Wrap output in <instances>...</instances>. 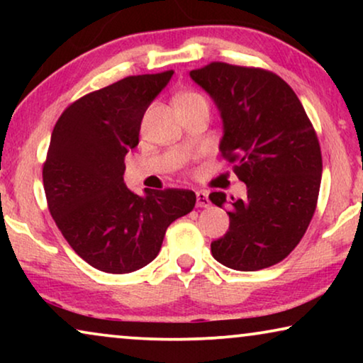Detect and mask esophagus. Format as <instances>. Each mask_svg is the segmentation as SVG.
Masks as SVG:
<instances>
[{
    "label": "esophagus",
    "mask_w": 363,
    "mask_h": 363,
    "mask_svg": "<svg viewBox=\"0 0 363 363\" xmlns=\"http://www.w3.org/2000/svg\"><path fill=\"white\" fill-rule=\"evenodd\" d=\"M196 206L200 208L210 206V198H208L206 191H196Z\"/></svg>",
    "instance_id": "obj_1"
}]
</instances>
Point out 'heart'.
Returning a JSON list of instances; mask_svg holds the SVG:
<instances>
[{
    "label": "heart",
    "instance_id": "b5f03b06",
    "mask_svg": "<svg viewBox=\"0 0 363 363\" xmlns=\"http://www.w3.org/2000/svg\"><path fill=\"white\" fill-rule=\"evenodd\" d=\"M198 101H205L201 94L188 91V92H182L180 96L177 97L175 104H177V107H180V106H188V104H193V102H198Z\"/></svg>",
    "mask_w": 363,
    "mask_h": 363
}]
</instances>
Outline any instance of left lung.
<instances>
[{"mask_svg":"<svg viewBox=\"0 0 363 363\" xmlns=\"http://www.w3.org/2000/svg\"><path fill=\"white\" fill-rule=\"evenodd\" d=\"M190 77L215 101L223 118L221 155L246 183L230 201V230L211 242L218 262L257 271L284 259L314 216L322 178L315 130L299 97L274 72L211 62ZM223 206L226 195L213 191Z\"/></svg>","mask_w":363,"mask_h":363,"instance_id":"8db88e82","label":"left lung"}]
</instances>
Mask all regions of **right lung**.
<instances>
[{"label": "right lung", "instance_id": "add662e5", "mask_svg": "<svg viewBox=\"0 0 363 363\" xmlns=\"http://www.w3.org/2000/svg\"><path fill=\"white\" fill-rule=\"evenodd\" d=\"M173 71L128 76L72 102L54 125L43 167L49 211L69 246L99 271L127 274L155 259L167 228L195 208L191 190L123 183L143 113Z\"/></svg>", "mask_w": 363, "mask_h": 363}]
</instances>
